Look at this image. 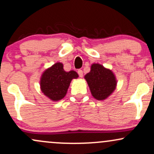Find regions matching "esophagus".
Here are the masks:
<instances>
[{"instance_id": "34e87169", "label": "esophagus", "mask_w": 154, "mask_h": 154, "mask_svg": "<svg viewBox=\"0 0 154 154\" xmlns=\"http://www.w3.org/2000/svg\"><path fill=\"white\" fill-rule=\"evenodd\" d=\"M77 73H78V75H79V77H82V76H83V72H82V69H78V71H77Z\"/></svg>"}]
</instances>
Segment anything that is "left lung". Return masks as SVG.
I'll return each instance as SVG.
<instances>
[{
	"label": "left lung",
	"instance_id": "left-lung-1",
	"mask_svg": "<svg viewBox=\"0 0 154 154\" xmlns=\"http://www.w3.org/2000/svg\"><path fill=\"white\" fill-rule=\"evenodd\" d=\"M91 94L96 100L106 99L115 90L116 79L112 71L99 63H93L85 76Z\"/></svg>",
	"mask_w": 154,
	"mask_h": 154
}]
</instances>
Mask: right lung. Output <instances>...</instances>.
<instances>
[{
  "instance_id": "right-lung-1",
  "label": "right lung",
  "mask_w": 154,
  "mask_h": 154,
  "mask_svg": "<svg viewBox=\"0 0 154 154\" xmlns=\"http://www.w3.org/2000/svg\"><path fill=\"white\" fill-rule=\"evenodd\" d=\"M78 77V74L73 70L64 71L63 63L57 62L43 73L40 82V89L51 100L57 101L64 98L72 79Z\"/></svg>"
}]
</instances>
